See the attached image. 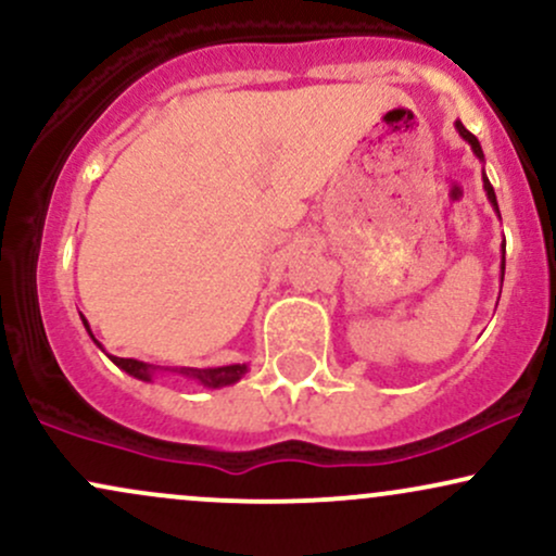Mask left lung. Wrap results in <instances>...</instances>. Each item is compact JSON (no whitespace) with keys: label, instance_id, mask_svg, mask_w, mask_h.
I'll return each instance as SVG.
<instances>
[{"label":"left lung","instance_id":"1","mask_svg":"<svg viewBox=\"0 0 556 556\" xmlns=\"http://www.w3.org/2000/svg\"><path fill=\"white\" fill-rule=\"evenodd\" d=\"M455 127H457V132H460V136L468 140L470 143V149H473V154L478 156V159H483V151H481V143H478V138L473 136V132L470 130H465V125L460 123V119H457L455 123ZM483 190H486V195H489V201H491V206H494V212L500 214V203H496V195H494V188H491V182H489V177H486V172H483ZM502 251H504V245H502ZM502 279H504V256H502Z\"/></svg>","mask_w":556,"mask_h":556}]
</instances>
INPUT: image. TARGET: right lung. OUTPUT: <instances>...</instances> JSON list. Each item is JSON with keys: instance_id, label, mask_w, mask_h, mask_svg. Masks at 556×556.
Listing matches in <instances>:
<instances>
[{"instance_id": "obj_1", "label": "right lung", "mask_w": 556, "mask_h": 556, "mask_svg": "<svg viewBox=\"0 0 556 556\" xmlns=\"http://www.w3.org/2000/svg\"><path fill=\"white\" fill-rule=\"evenodd\" d=\"M83 324H86L88 334H91V327H88L86 318H83ZM91 340L96 342L93 334H91ZM96 344H99V342H96ZM99 348H101V344H99ZM110 358H112L114 366H119L125 374L136 376V379H140V381H151V374H156V371H175V374L188 376V379L201 381V384L208 387V389L235 384V381H238L240 376L248 371L245 363H235V366H219V368H159V366H151V363H143V361L114 358V355H110Z\"/></svg>"}]
</instances>
